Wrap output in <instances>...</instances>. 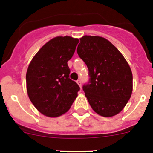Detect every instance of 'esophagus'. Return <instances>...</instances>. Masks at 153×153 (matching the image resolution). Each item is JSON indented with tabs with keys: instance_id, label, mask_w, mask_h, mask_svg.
<instances>
[{
	"instance_id": "34e87169",
	"label": "esophagus",
	"mask_w": 153,
	"mask_h": 153,
	"mask_svg": "<svg viewBox=\"0 0 153 153\" xmlns=\"http://www.w3.org/2000/svg\"><path fill=\"white\" fill-rule=\"evenodd\" d=\"M77 83H78V85H79L80 86V88H81V79H78V80H77V81H76Z\"/></svg>"
}]
</instances>
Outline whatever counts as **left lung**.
I'll list each match as a JSON object with an SVG mask.
<instances>
[{"instance_id": "1", "label": "left lung", "mask_w": 153, "mask_h": 153, "mask_svg": "<svg viewBox=\"0 0 153 153\" xmlns=\"http://www.w3.org/2000/svg\"><path fill=\"white\" fill-rule=\"evenodd\" d=\"M78 56L88 68L89 81L83 91L91 108L103 117L119 113L133 90L131 68L118 49L105 38L85 35L80 38Z\"/></svg>"}]
</instances>
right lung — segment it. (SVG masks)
<instances>
[{
    "label": "right lung",
    "mask_w": 153,
    "mask_h": 153,
    "mask_svg": "<svg viewBox=\"0 0 153 153\" xmlns=\"http://www.w3.org/2000/svg\"><path fill=\"white\" fill-rule=\"evenodd\" d=\"M78 38L56 37L39 50L26 72L28 97L43 115L58 117L70 109L80 88L69 78L68 62L73 56Z\"/></svg>",
    "instance_id": "1"
}]
</instances>
